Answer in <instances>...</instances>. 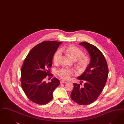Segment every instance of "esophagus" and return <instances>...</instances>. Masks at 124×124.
<instances>
[{
  "label": "esophagus",
  "instance_id": "esophagus-1",
  "mask_svg": "<svg viewBox=\"0 0 124 124\" xmlns=\"http://www.w3.org/2000/svg\"><path fill=\"white\" fill-rule=\"evenodd\" d=\"M67 83V81H64V80H61L60 81V84H65V83Z\"/></svg>",
  "mask_w": 124,
  "mask_h": 124
}]
</instances>
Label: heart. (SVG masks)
Masks as SVG:
<instances>
[{
	"label": "heart",
	"instance_id": "b5f03b06",
	"mask_svg": "<svg viewBox=\"0 0 124 124\" xmlns=\"http://www.w3.org/2000/svg\"><path fill=\"white\" fill-rule=\"evenodd\" d=\"M61 51L65 52L74 61H76L77 66L80 69H85L89 64V57L84 55L82 50L73 45L64 46L60 50L57 51L53 57V61L54 64H58L60 62L61 57ZM57 74L61 78L69 80L71 76L74 74V70L68 68H62L57 71Z\"/></svg>",
	"mask_w": 124,
	"mask_h": 124
}]
</instances>
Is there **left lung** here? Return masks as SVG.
<instances>
[{"label":"left lung","mask_w":124,"mask_h":124,"mask_svg":"<svg viewBox=\"0 0 124 124\" xmlns=\"http://www.w3.org/2000/svg\"><path fill=\"white\" fill-rule=\"evenodd\" d=\"M79 44L87 50L90 61L84 72L78 78L84 80L83 87H80L79 84H73L70 97L76 103L86 105L94 102L102 92L107 82L108 68L104 55L97 47L87 42Z\"/></svg>","instance_id":"8db88e82"}]
</instances>
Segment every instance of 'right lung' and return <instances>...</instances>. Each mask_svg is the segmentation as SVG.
I'll list each match as a JSON object with an SVG mask.
<instances>
[{"instance_id": "obj_1", "label": "right lung", "mask_w": 124, "mask_h": 124, "mask_svg": "<svg viewBox=\"0 0 124 124\" xmlns=\"http://www.w3.org/2000/svg\"><path fill=\"white\" fill-rule=\"evenodd\" d=\"M62 42L44 41L30 51L21 70V83L28 98L39 105L47 104L53 98V92L60 85L59 80L54 78L51 82L45 81L47 76H53L50 69L55 53Z\"/></svg>"}]
</instances>
